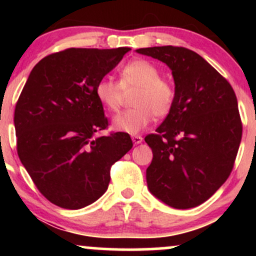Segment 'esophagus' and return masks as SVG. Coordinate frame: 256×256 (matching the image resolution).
<instances>
[{
    "instance_id": "obj_1",
    "label": "esophagus",
    "mask_w": 256,
    "mask_h": 256,
    "mask_svg": "<svg viewBox=\"0 0 256 256\" xmlns=\"http://www.w3.org/2000/svg\"><path fill=\"white\" fill-rule=\"evenodd\" d=\"M132 142H134V144H140V143L143 142V138L142 136H132Z\"/></svg>"
}]
</instances>
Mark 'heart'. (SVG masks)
Instances as JSON below:
<instances>
[{"instance_id": "1", "label": "heart", "mask_w": 256, "mask_h": 256, "mask_svg": "<svg viewBox=\"0 0 256 256\" xmlns=\"http://www.w3.org/2000/svg\"><path fill=\"white\" fill-rule=\"evenodd\" d=\"M158 68L150 61L136 58L126 64L120 71V83L110 78H102L96 85L95 94L106 110L116 112L122 104L124 92L136 89L131 110L113 118L114 130L136 134L150 124L152 116L162 118L170 113L174 104L173 85L160 78Z\"/></svg>"}]
</instances>
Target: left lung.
Masks as SVG:
<instances>
[{"mask_svg":"<svg viewBox=\"0 0 256 256\" xmlns=\"http://www.w3.org/2000/svg\"><path fill=\"white\" fill-rule=\"evenodd\" d=\"M136 52L172 71L171 112L144 140L152 150L146 184L155 198L177 210L204 204L225 183L242 138L237 98L228 82L195 52L152 46Z\"/></svg>","mask_w":256,"mask_h":256,"instance_id":"obj_1","label":"left lung"}]
</instances>
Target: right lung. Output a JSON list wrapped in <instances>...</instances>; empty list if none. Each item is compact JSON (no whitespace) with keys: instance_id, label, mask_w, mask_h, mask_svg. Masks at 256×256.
<instances>
[{"instance_id":"1","label":"right lung","mask_w":256,"mask_h":256,"mask_svg":"<svg viewBox=\"0 0 256 256\" xmlns=\"http://www.w3.org/2000/svg\"><path fill=\"white\" fill-rule=\"evenodd\" d=\"M130 48H71L32 68L14 112L18 155L52 204L80 210L98 200L110 166L132 148L125 132L96 137L108 122L96 85Z\"/></svg>"}]
</instances>
